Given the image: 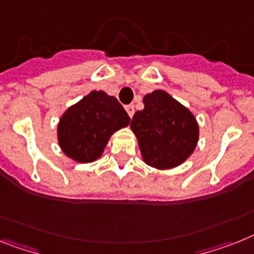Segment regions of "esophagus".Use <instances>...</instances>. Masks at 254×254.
I'll return each instance as SVG.
<instances>
[{
    "label": "esophagus",
    "instance_id": "esophagus-1",
    "mask_svg": "<svg viewBox=\"0 0 254 254\" xmlns=\"http://www.w3.org/2000/svg\"><path fill=\"white\" fill-rule=\"evenodd\" d=\"M126 112L129 115V118H132V115L135 113V106H133V105H127V106H126Z\"/></svg>",
    "mask_w": 254,
    "mask_h": 254
}]
</instances>
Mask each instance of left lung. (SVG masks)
Segmentation results:
<instances>
[{
    "label": "left lung",
    "mask_w": 254,
    "mask_h": 254,
    "mask_svg": "<svg viewBox=\"0 0 254 254\" xmlns=\"http://www.w3.org/2000/svg\"><path fill=\"white\" fill-rule=\"evenodd\" d=\"M144 109L131 121L144 162L158 170L173 169L187 160L198 141L194 115L167 92L145 94Z\"/></svg>",
    "instance_id": "left-lung-1"
}]
</instances>
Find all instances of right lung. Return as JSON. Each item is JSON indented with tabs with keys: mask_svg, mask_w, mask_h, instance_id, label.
<instances>
[{
	"mask_svg": "<svg viewBox=\"0 0 254 254\" xmlns=\"http://www.w3.org/2000/svg\"><path fill=\"white\" fill-rule=\"evenodd\" d=\"M128 125V114L114 96L92 91L61 117L58 144L71 160L93 162L102 156L110 136Z\"/></svg>",
	"mask_w": 254,
	"mask_h": 254,
	"instance_id": "right-lung-1",
	"label": "right lung"
}]
</instances>
